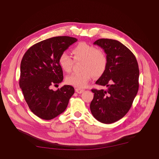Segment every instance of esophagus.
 Returning a JSON list of instances; mask_svg holds the SVG:
<instances>
[{"label":"esophagus","mask_w":159,"mask_h":159,"mask_svg":"<svg viewBox=\"0 0 159 159\" xmlns=\"http://www.w3.org/2000/svg\"><path fill=\"white\" fill-rule=\"evenodd\" d=\"M75 91L78 93H81L84 92V89H80V88H77V89H75Z\"/></svg>","instance_id":"1"}]
</instances>
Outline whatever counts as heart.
<instances>
[{"label":"heart","mask_w":159,"mask_h":159,"mask_svg":"<svg viewBox=\"0 0 159 159\" xmlns=\"http://www.w3.org/2000/svg\"><path fill=\"white\" fill-rule=\"evenodd\" d=\"M75 61L83 60L80 73L72 74L66 78L69 85L79 88H84L95 76L103 74L107 66V57L105 53L95 46L86 42H80L71 50ZM58 62L61 68L66 72L71 71L74 64L73 58L66 52L61 53Z\"/></svg>","instance_id":"obj_1"}]
</instances>
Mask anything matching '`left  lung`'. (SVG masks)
Listing matches in <instances>:
<instances>
[{
	"mask_svg": "<svg viewBox=\"0 0 159 159\" xmlns=\"http://www.w3.org/2000/svg\"><path fill=\"white\" fill-rule=\"evenodd\" d=\"M93 44L103 48L107 57V68L95 84L108 88L91 89V112L99 122L113 123L131 107L139 89V66L133 52L117 40L102 38Z\"/></svg>",
	"mask_w": 159,
	"mask_h": 159,
	"instance_id": "left-lung-1",
	"label": "left lung"
}]
</instances>
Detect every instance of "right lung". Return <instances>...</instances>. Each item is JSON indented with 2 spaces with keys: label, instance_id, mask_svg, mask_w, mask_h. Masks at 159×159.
<instances>
[{
  "label": "right lung",
  "instance_id": "1",
  "mask_svg": "<svg viewBox=\"0 0 159 159\" xmlns=\"http://www.w3.org/2000/svg\"><path fill=\"white\" fill-rule=\"evenodd\" d=\"M77 40L70 36H56L36 43L24 55L19 85L31 111L42 119L50 120L63 113L74 88L66 85L54 91L63 80L58 58L61 53Z\"/></svg>",
  "mask_w": 159,
  "mask_h": 159
}]
</instances>
